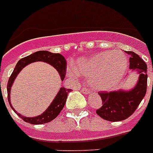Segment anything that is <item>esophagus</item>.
<instances>
[{
    "label": "esophagus",
    "instance_id": "esophagus-1",
    "mask_svg": "<svg viewBox=\"0 0 153 153\" xmlns=\"http://www.w3.org/2000/svg\"><path fill=\"white\" fill-rule=\"evenodd\" d=\"M81 91H82V92L83 94H90L91 93V91H90V90H88V89H86V87H82Z\"/></svg>",
    "mask_w": 153,
    "mask_h": 153
}]
</instances>
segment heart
Returning <instances> with one entry per match:
<instances>
[{
    "label": "heart",
    "mask_w": 153,
    "mask_h": 153,
    "mask_svg": "<svg viewBox=\"0 0 153 153\" xmlns=\"http://www.w3.org/2000/svg\"><path fill=\"white\" fill-rule=\"evenodd\" d=\"M128 68V60L120 51H103L87 59L78 61L77 72L68 70L71 77L78 74L92 80V85L98 91H107L121 81Z\"/></svg>",
    "instance_id": "heart-1"
}]
</instances>
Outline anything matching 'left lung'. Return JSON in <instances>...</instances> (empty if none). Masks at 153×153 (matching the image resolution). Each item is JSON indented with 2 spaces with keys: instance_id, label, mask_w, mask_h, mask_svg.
<instances>
[{
  "instance_id": "1",
  "label": "left lung",
  "mask_w": 153,
  "mask_h": 153,
  "mask_svg": "<svg viewBox=\"0 0 153 153\" xmlns=\"http://www.w3.org/2000/svg\"><path fill=\"white\" fill-rule=\"evenodd\" d=\"M126 53L130 55L129 68L139 74V79L137 83L130 91L99 92L102 105L96 110V113L106 121H120L128 118L145 98L147 91V65L135 52Z\"/></svg>"
}]
</instances>
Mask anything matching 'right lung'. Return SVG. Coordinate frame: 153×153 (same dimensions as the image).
I'll use <instances>...</instances> for the list:
<instances>
[{"instance_id":"obj_1","label":"right lung","mask_w":153,"mask_h":153,"mask_svg":"<svg viewBox=\"0 0 153 153\" xmlns=\"http://www.w3.org/2000/svg\"><path fill=\"white\" fill-rule=\"evenodd\" d=\"M38 61L45 62L55 67V69L57 70V71L59 73L62 81H63V79L65 78V74H66V71H67V61L65 59V58L62 55L59 54V53H51L48 51H36V52H34L32 55H28V56L23 58V59L18 61V62L16 65L15 68L13 70V73L11 74L10 78L8 79V84H7L8 102L10 104L11 108L14 110V112L20 117V118L23 119L24 121L27 122V123L32 124V125H41V124L50 122L51 121L54 120L59 114L62 108L64 107L68 93L71 91V89L61 87L59 91L58 92L57 95L55 96V98H54V100L52 101V102L49 105L48 108L39 116L34 117H25L21 115V114H18L17 112L14 109V108L12 106V104H11V87L13 86V82L16 79L18 74L20 73V71L25 66H27V65L30 64L32 62H38Z\"/></svg>"}]
</instances>
